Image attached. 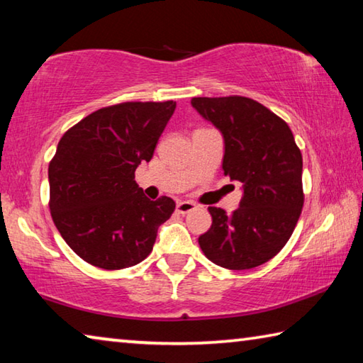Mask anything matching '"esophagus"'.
I'll return each mask as SVG.
<instances>
[{
	"instance_id": "1",
	"label": "esophagus",
	"mask_w": 363,
	"mask_h": 363,
	"mask_svg": "<svg viewBox=\"0 0 363 363\" xmlns=\"http://www.w3.org/2000/svg\"><path fill=\"white\" fill-rule=\"evenodd\" d=\"M196 209V204L193 201H178L177 203V212L178 213H188Z\"/></svg>"
}]
</instances>
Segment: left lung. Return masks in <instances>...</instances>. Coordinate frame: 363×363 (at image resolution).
<instances>
[{
	"instance_id": "1",
	"label": "left lung",
	"mask_w": 363,
	"mask_h": 363,
	"mask_svg": "<svg viewBox=\"0 0 363 363\" xmlns=\"http://www.w3.org/2000/svg\"><path fill=\"white\" fill-rule=\"evenodd\" d=\"M193 108L223 135V172L242 183L233 213L209 207L212 227L199 236L211 262L247 270L281 251L299 220L302 154L281 117L245 96L193 98Z\"/></svg>"
}]
</instances>
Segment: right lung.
I'll list each match as a JSON object with an SVG mask.
<instances>
[{
	"mask_svg": "<svg viewBox=\"0 0 363 363\" xmlns=\"http://www.w3.org/2000/svg\"><path fill=\"white\" fill-rule=\"evenodd\" d=\"M174 101H128L98 109L62 135L48 167L50 211L59 233L85 262L104 270L140 264L174 199L151 201L135 170L150 162Z\"/></svg>",
	"mask_w": 363,
	"mask_h": 363,
	"instance_id": "add662e5",
	"label": "right lung"
}]
</instances>
